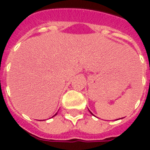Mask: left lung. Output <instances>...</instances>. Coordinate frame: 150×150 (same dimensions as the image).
<instances>
[{
    "instance_id": "obj_1",
    "label": "left lung",
    "mask_w": 150,
    "mask_h": 150,
    "mask_svg": "<svg viewBox=\"0 0 150 150\" xmlns=\"http://www.w3.org/2000/svg\"><path fill=\"white\" fill-rule=\"evenodd\" d=\"M91 114H92V113H91ZM92 115H93V114H92Z\"/></svg>"
}]
</instances>
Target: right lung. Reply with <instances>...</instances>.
Masks as SVG:
<instances>
[{
	"label": "right lung",
	"mask_w": 150,
	"mask_h": 150,
	"mask_svg": "<svg viewBox=\"0 0 150 150\" xmlns=\"http://www.w3.org/2000/svg\"><path fill=\"white\" fill-rule=\"evenodd\" d=\"M56 114H57V113H56ZM56 114H55V115H56ZM55 115H54V116H55Z\"/></svg>",
	"instance_id": "right-lung-1"
}]
</instances>
